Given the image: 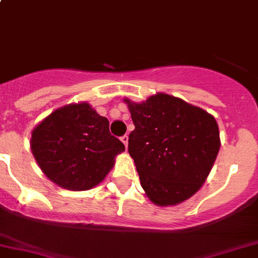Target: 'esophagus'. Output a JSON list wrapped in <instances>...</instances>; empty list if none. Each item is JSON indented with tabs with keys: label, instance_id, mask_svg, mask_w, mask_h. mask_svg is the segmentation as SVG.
Wrapping results in <instances>:
<instances>
[{
	"label": "esophagus",
	"instance_id": "34e87169",
	"mask_svg": "<svg viewBox=\"0 0 258 258\" xmlns=\"http://www.w3.org/2000/svg\"><path fill=\"white\" fill-rule=\"evenodd\" d=\"M120 140L123 142V144H124L125 148H127V147H128V136H127V135L122 136V138H120Z\"/></svg>",
	"mask_w": 258,
	"mask_h": 258
}]
</instances>
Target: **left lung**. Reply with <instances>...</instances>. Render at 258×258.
<instances>
[{
    "label": "left lung",
    "mask_w": 258,
    "mask_h": 258,
    "mask_svg": "<svg viewBox=\"0 0 258 258\" xmlns=\"http://www.w3.org/2000/svg\"><path fill=\"white\" fill-rule=\"evenodd\" d=\"M124 102L135 125L128 153L146 196L162 207L185 202L202 187L219 152L215 118L165 93Z\"/></svg>",
    "instance_id": "obj_1"
}]
</instances>
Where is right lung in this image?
<instances>
[{"instance_id": "add662e5", "label": "right lung", "mask_w": 258, "mask_h": 258, "mask_svg": "<svg viewBox=\"0 0 258 258\" xmlns=\"http://www.w3.org/2000/svg\"><path fill=\"white\" fill-rule=\"evenodd\" d=\"M39 168L62 189L81 191L101 183L124 146L109 120L88 102L56 109L32 130L30 140Z\"/></svg>"}]
</instances>
